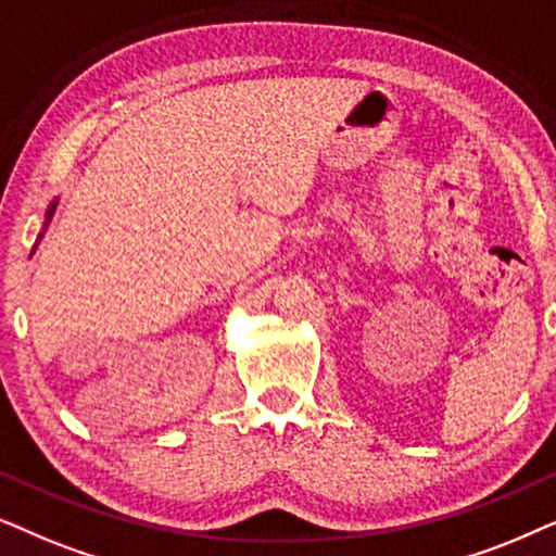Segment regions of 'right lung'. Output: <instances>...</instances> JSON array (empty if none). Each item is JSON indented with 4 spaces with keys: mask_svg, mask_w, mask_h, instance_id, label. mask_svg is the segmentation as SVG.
Instances as JSON below:
<instances>
[{
    "mask_svg": "<svg viewBox=\"0 0 556 556\" xmlns=\"http://www.w3.org/2000/svg\"><path fill=\"white\" fill-rule=\"evenodd\" d=\"M55 205H58V201L50 203V208H48V213H46V224H42V233H46V228H48V224H50V218H53V213H55ZM42 233H40V239H42Z\"/></svg>",
    "mask_w": 556,
    "mask_h": 556,
    "instance_id": "obj_1",
    "label": "right lung"
}]
</instances>
